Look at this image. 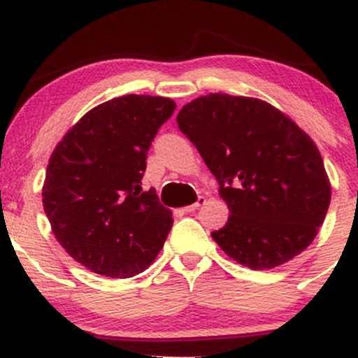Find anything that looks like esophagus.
<instances>
[{"mask_svg": "<svg viewBox=\"0 0 358 358\" xmlns=\"http://www.w3.org/2000/svg\"><path fill=\"white\" fill-rule=\"evenodd\" d=\"M203 203H205V196H199V200H196L195 203L188 205V207H185L183 210H185V212H193V210H196V208H199V207H202Z\"/></svg>", "mask_w": 358, "mask_h": 358, "instance_id": "obj_1", "label": "esophagus"}]
</instances>
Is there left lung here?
Returning <instances> with one entry per match:
<instances>
[{"mask_svg": "<svg viewBox=\"0 0 358 358\" xmlns=\"http://www.w3.org/2000/svg\"><path fill=\"white\" fill-rule=\"evenodd\" d=\"M180 131L219 182L227 224L212 232L250 269L291 261L313 242L331 190L318 148L286 114L254 97L208 94L183 106Z\"/></svg>", "mask_w": 358, "mask_h": 358, "instance_id": "left-lung-1", "label": "left lung"}]
</instances>
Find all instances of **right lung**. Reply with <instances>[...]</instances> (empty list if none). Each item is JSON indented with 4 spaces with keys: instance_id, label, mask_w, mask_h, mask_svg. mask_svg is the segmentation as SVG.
<instances>
[{
    "instance_id": "right-lung-1",
    "label": "right lung",
    "mask_w": 358,
    "mask_h": 358,
    "mask_svg": "<svg viewBox=\"0 0 358 358\" xmlns=\"http://www.w3.org/2000/svg\"><path fill=\"white\" fill-rule=\"evenodd\" d=\"M176 104L116 97L89 110L50 156L43 208L69 256L108 278L143 273L165 244L171 210L143 192L148 150Z\"/></svg>"
}]
</instances>
